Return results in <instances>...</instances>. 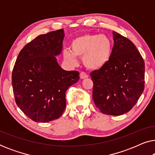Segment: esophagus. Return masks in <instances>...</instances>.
Returning <instances> with one entry per match:
<instances>
[{
	"label": "esophagus",
	"mask_w": 155,
	"mask_h": 155,
	"mask_svg": "<svg viewBox=\"0 0 155 155\" xmlns=\"http://www.w3.org/2000/svg\"><path fill=\"white\" fill-rule=\"evenodd\" d=\"M87 78H88V75L86 73H84V72H81L80 73V78L81 79H85Z\"/></svg>",
	"instance_id": "1"
}]
</instances>
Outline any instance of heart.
Returning <instances> with one entry per match:
<instances>
[{
    "mask_svg": "<svg viewBox=\"0 0 155 155\" xmlns=\"http://www.w3.org/2000/svg\"><path fill=\"white\" fill-rule=\"evenodd\" d=\"M71 50H65L63 56L72 64L77 63V57H82L87 68L99 70L104 66L111 58L113 50L111 39L107 35L84 34L71 41Z\"/></svg>",
    "mask_w": 155,
    "mask_h": 155,
    "instance_id": "b5f03b06",
    "label": "heart"
}]
</instances>
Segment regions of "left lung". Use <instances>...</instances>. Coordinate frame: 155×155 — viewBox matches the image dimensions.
<instances>
[{
	"instance_id": "obj_1",
	"label": "left lung",
	"mask_w": 155,
	"mask_h": 155,
	"mask_svg": "<svg viewBox=\"0 0 155 155\" xmlns=\"http://www.w3.org/2000/svg\"><path fill=\"white\" fill-rule=\"evenodd\" d=\"M114 44L109 62L90 73L92 98L104 114L120 116L135 105L145 88V62L134 44L113 31Z\"/></svg>"
}]
</instances>
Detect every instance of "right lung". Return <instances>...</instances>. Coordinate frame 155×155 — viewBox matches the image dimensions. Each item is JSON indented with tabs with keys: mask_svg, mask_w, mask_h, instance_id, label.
Masks as SVG:
<instances>
[{
	"mask_svg": "<svg viewBox=\"0 0 155 155\" xmlns=\"http://www.w3.org/2000/svg\"><path fill=\"white\" fill-rule=\"evenodd\" d=\"M63 29L38 36L20 51L12 73L15 102L35 122L57 119L64 111L65 92L79 80L76 71L61 68L56 56L61 54Z\"/></svg>",
	"mask_w": 155,
	"mask_h": 155,
	"instance_id": "right-lung-1",
	"label": "right lung"
}]
</instances>
